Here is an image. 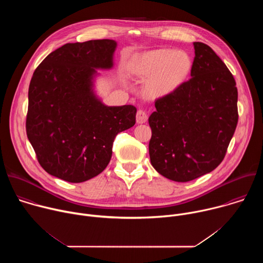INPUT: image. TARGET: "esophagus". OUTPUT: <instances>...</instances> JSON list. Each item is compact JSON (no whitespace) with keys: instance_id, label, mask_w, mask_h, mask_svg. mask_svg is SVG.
I'll return each mask as SVG.
<instances>
[{"instance_id":"esophagus-1","label":"esophagus","mask_w":263,"mask_h":263,"mask_svg":"<svg viewBox=\"0 0 263 263\" xmlns=\"http://www.w3.org/2000/svg\"><path fill=\"white\" fill-rule=\"evenodd\" d=\"M147 121V115L143 110H138L136 114V122L137 124H144Z\"/></svg>"}]
</instances>
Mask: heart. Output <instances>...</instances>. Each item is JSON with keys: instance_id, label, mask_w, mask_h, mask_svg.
<instances>
[{"instance_id": "obj_1", "label": "heart", "mask_w": 263, "mask_h": 263, "mask_svg": "<svg viewBox=\"0 0 263 263\" xmlns=\"http://www.w3.org/2000/svg\"><path fill=\"white\" fill-rule=\"evenodd\" d=\"M193 66V58L187 52L162 48L135 55L129 63V71L138 78H146L143 91L148 98L162 99L187 81Z\"/></svg>"}]
</instances>
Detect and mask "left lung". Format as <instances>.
<instances>
[{
    "label": "left lung",
    "mask_w": 263,
    "mask_h": 263,
    "mask_svg": "<svg viewBox=\"0 0 263 263\" xmlns=\"http://www.w3.org/2000/svg\"><path fill=\"white\" fill-rule=\"evenodd\" d=\"M192 78L155 102L148 143L153 167L163 177L187 182L212 172L224 158L238 122L233 74L203 43H194Z\"/></svg>",
    "instance_id": "1"
}]
</instances>
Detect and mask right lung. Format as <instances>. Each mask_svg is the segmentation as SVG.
Wrapping results in <instances>:
<instances>
[{"mask_svg": "<svg viewBox=\"0 0 263 263\" xmlns=\"http://www.w3.org/2000/svg\"><path fill=\"white\" fill-rule=\"evenodd\" d=\"M116 48L111 40L66 44L33 72L26 131L48 174L70 183L98 176L116 136L134 126V106H106L92 89L97 69L114 66Z\"/></svg>", "mask_w": 263, "mask_h": 263, "instance_id": "1", "label": "right lung"}]
</instances>
